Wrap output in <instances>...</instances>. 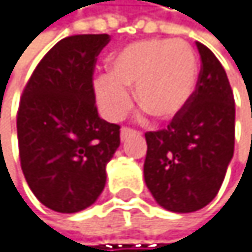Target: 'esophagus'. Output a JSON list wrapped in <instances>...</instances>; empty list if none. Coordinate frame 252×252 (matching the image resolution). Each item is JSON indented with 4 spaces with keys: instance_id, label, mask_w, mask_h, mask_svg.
<instances>
[{
    "instance_id": "esophagus-1",
    "label": "esophagus",
    "mask_w": 252,
    "mask_h": 252,
    "mask_svg": "<svg viewBox=\"0 0 252 252\" xmlns=\"http://www.w3.org/2000/svg\"><path fill=\"white\" fill-rule=\"evenodd\" d=\"M139 131H136V130H133V128H130V127H122L121 128V140H125L127 137H130V136H133V134H137Z\"/></svg>"
}]
</instances>
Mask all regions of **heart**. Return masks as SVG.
I'll use <instances>...</instances> for the list:
<instances>
[{
    "label": "heart",
    "mask_w": 252,
    "mask_h": 252,
    "mask_svg": "<svg viewBox=\"0 0 252 252\" xmlns=\"http://www.w3.org/2000/svg\"><path fill=\"white\" fill-rule=\"evenodd\" d=\"M109 74L94 80L101 112L121 119L131 106L128 88H136L139 106L157 121L178 118L194 95L199 65L192 49L184 41L142 40L109 58Z\"/></svg>",
    "instance_id": "heart-1"
}]
</instances>
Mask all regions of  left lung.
Segmentation results:
<instances>
[{"mask_svg":"<svg viewBox=\"0 0 252 252\" xmlns=\"http://www.w3.org/2000/svg\"><path fill=\"white\" fill-rule=\"evenodd\" d=\"M202 68L192 98L167 128L145 133V182L159 206L187 214L214 200L235 151V98L214 53L197 41Z\"/></svg>","mask_w":252,"mask_h":252,"instance_id":"8db88e82","label":"left lung"}]
</instances>
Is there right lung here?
I'll return each mask as SVG.
<instances>
[{"instance_id": "1", "label": "right lung", "mask_w": 252, "mask_h": 252, "mask_svg": "<svg viewBox=\"0 0 252 252\" xmlns=\"http://www.w3.org/2000/svg\"><path fill=\"white\" fill-rule=\"evenodd\" d=\"M107 34L70 35L32 71L17 110L24 176L52 211L91 206L106 185V164L118 149L119 125L98 116L94 93L97 57Z\"/></svg>"}]
</instances>
